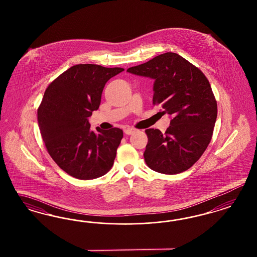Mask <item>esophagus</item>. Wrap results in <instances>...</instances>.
<instances>
[{
    "label": "esophagus",
    "mask_w": 257,
    "mask_h": 257,
    "mask_svg": "<svg viewBox=\"0 0 257 257\" xmlns=\"http://www.w3.org/2000/svg\"><path fill=\"white\" fill-rule=\"evenodd\" d=\"M137 130L135 129V128H132V127H127L126 129H124V133L126 135H133L134 133L136 132Z\"/></svg>",
    "instance_id": "34e87169"
}]
</instances>
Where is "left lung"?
Here are the masks:
<instances>
[{"label": "left lung", "instance_id": "1", "mask_svg": "<svg viewBox=\"0 0 257 257\" xmlns=\"http://www.w3.org/2000/svg\"><path fill=\"white\" fill-rule=\"evenodd\" d=\"M128 72L155 79L153 104L172 117L165 134L147 129L144 159L150 169L177 174L191 168L210 143L218 105L202 70L175 53L157 55Z\"/></svg>", "mask_w": 257, "mask_h": 257}]
</instances>
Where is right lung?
Wrapping results in <instances>:
<instances>
[{
    "label": "right lung",
    "instance_id": "right-lung-1",
    "mask_svg": "<svg viewBox=\"0 0 257 257\" xmlns=\"http://www.w3.org/2000/svg\"><path fill=\"white\" fill-rule=\"evenodd\" d=\"M122 68L79 64L64 71L48 86L38 109V121L49 155L60 169L80 180L106 174L123 137L119 128L90 130L88 117L101 103L110 78Z\"/></svg>",
    "mask_w": 257,
    "mask_h": 257
}]
</instances>
